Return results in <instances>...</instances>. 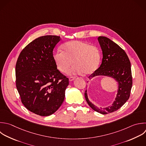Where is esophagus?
<instances>
[{"mask_svg":"<svg viewBox=\"0 0 146 146\" xmlns=\"http://www.w3.org/2000/svg\"><path fill=\"white\" fill-rule=\"evenodd\" d=\"M75 79V76H70V77H69V80H70V81L74 80Z\"/></svg>","mask_w":146,"mask_h":146,"instance_id":"esophagus-1","label":"esophagus"}]
</instances>
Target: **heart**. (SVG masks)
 <instances>
[{
  "label": "heart",
  "mask_w": 146,
  "mask_h": 146,
  "mask_svg": "<svg viewBox=\"0 0 146 146\" xmlns=\"http://www.w3.org/2000/svg\"><path fill=\"white\" fill-rule=\"evenodd\" d=\"M63 51L57 50L54 54V60L58 70L66 73L70 70L71 74H90L98 67L100 55L98 48L88 43L79 40L70 41L62 46Z\"/></svg>",
  "instance_id": "1"
}]
</instances>
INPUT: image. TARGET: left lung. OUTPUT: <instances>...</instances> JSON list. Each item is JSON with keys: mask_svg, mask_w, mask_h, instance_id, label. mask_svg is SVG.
Segmentation results:
<instances>
[{"mask_svg": "<svg viewBox=\"0 0 146 146\" xmlns=\"http://www.w3.org/2000/svg\"><path fill=\"white\" fill-rule=\"evenodd\" d=\"M98 40L102 50V62L88 78L91 79L98 75L112 77L118 82V91L113 104L104 108H99L90 102L87 91L84 96L87 103L94 111L107 114L119 109L129 98L132 86L131 63L125 52L116 43L105 36H99Z\"/></svg>", "mask_w": 146, "mask_h": 146, "instance_id": "8db88e82", "label": "left lung"}]
</instances>
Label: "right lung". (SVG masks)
<instances>
[{
	"mask_svg": "<svg viewBox=\"0 0 146 146\" xmlns=\"http://www.w3.org/2000/svg\"><path fill=\"white\" fill-rule=\"evenodd\" d=\"M60 36L46 35L34 40L21 51L15 67L16 86L21 102L31 112L49 116L60 107L68 78L57 69L53 50Z\"/></svg>",
	"mask_w": 146,
	"mask_h": 146,
	"instance_id": "right-lung-1",
	"label": "right lung"
}]
</instances>
